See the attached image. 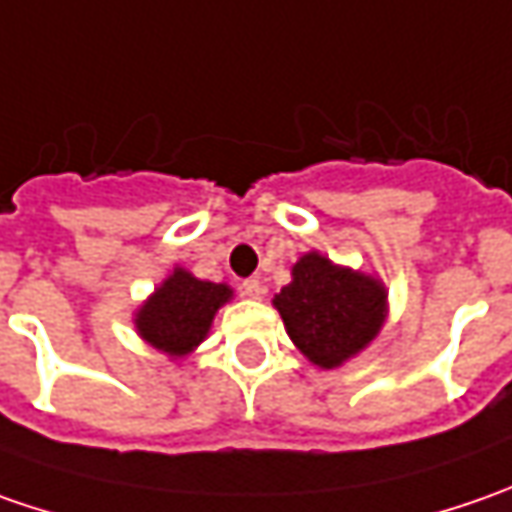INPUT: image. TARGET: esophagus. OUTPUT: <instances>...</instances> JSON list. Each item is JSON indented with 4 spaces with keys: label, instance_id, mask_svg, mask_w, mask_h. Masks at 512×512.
Segmentation results:
<instances>
[{
    "label": "esophagus",
    "instance_id": "34e87169",
    "mask_svg": "<svg viewBox=\"0 0 512 512\" xmlns=\"http://www.w3.org/2000/svg\"><path fill=\"white\" fill-rule=\"evenodd\" d=\"M262 293H265V285L259 279H245L242 282V296H247V299H262Z\"/></svg>",
    "mask_w": 512,
    "mask_h": 512
}]
</instances>
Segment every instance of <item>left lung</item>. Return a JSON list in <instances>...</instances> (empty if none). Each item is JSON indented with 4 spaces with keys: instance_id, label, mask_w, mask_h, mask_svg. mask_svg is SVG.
<instances>
[{
    "instance_id": "1",
    "label": "left lung",
    "mask_w": 512,
    "mask_h": 512,
    "mask_svg": "<svg viewBox=\"0 0 512 512\" xmlns=\"http://www.w3.org/2000/svg\"><path fill=\"white\" fill-rule=\"evenodd\" d=\"M384 287L319 253H307L293 267V282L273 299L287 333L319 367H339L373 342L384 322Z\"/></svg>"
}]
</instances>
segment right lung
I'll return each instance as SVG.
<instances>
[{
  "label": "right lung",
  "instance_id": "1",
  "mask_svg": "<svg viewBox=\"0 0 512 512\" xmlns=\"http://www.w3.org/2000/svg\"><path fill=\"white\" fill-rule=\"evenodd\" d=\"M230 299V287L193 279L187 270H173L165 285L136 316L142 339L165 350L168 356H185L210 330L213 313Z\"/></svg>",
  "mask_w": 512,
  "mask_h": 512
}]
</instances>
